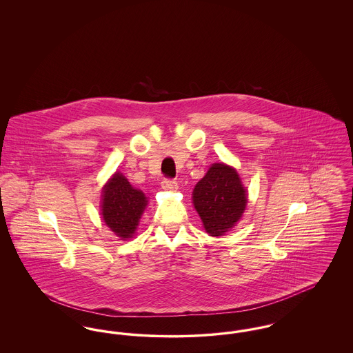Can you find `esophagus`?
I'll return each instance as SVG.
<instances>
[{"label": "esophagus", "mask_w": 353, "mask_h": 353, "mask_svg": "<svg viewBox=\"0 0 353 353\" xmlns=\"http://www.w3.org/2000/svg\"><path fill=\"white\" fill-rule=\"evenodd\" d=\"M161 188L164 189V190H176L177 189V181H174V180H170V179H164L163 180V183H161Z\"/></svg>", "instance_id": "obj_1"}]
</instances>
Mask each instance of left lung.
I'll return each instance as SVG.
<instances>
[{
  "label": "left lung",
  "mask_w": 353,
  "mask_h": 353,
  "mask_svg": "<svg viewBox=\"0 0 353 353\" xmlns=\"http://www.w3.org/2000/svg\"><path fill=\"white\" fill-rule=\"evenodd\" d=\"M246 203L248 190L239 174L223 163L213 164L193 190V205L212 236L223 235L235 226Z\"/></svg>",
  "instance_id": "left-lung-1"
}]
</instances>
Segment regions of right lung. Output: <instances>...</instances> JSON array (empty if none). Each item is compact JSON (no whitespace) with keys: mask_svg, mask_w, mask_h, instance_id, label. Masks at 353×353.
<instances>
[{"mask_svg":"<svg viewBox=\"0 0 353 353\" xmlns=\"http://www.w3.org/2000/svg\"><path fill=\"white\" fill-rule=\"evenodd\" d=\"M147 205L148 200L145 194L134 189L119 172L103 188L101 217L105 225L123 241L134 236Z\"/></svg>","mask_w":353,"mask_h":353,"instance_id":"1","label":"right lung"}]
</instances>
